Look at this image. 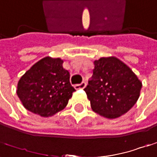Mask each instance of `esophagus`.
Wrapping results in <instances>:
<instances>
[{"instance_id":"1","label":"esophagus","mask_w":157,"mask_h":157,"mask_svg":"<svg viewBox=\"0 0 157 157\" xmlns=\"http://www.w3.org/2000/svg\"><path fill=\"white\" fill-rule=\"evenodd\" d=\"M86 85H87V83H86L85 81H83V82H81L80 84H76V85H75V89H76V90L84 89V88L86 87Z\"/></svg>"}]
</instances>
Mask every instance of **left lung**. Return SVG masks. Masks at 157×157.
<instances>
[{
	"label": "left lung",
	"mask_w": 157,
	"mask_h": 157,
	"mask_svg": "<svg viewBox=\"0 0 157 157\" xmlns=\"http://www.w3.org/2000/svg\"><path fill=\"white\" fill-rule=\"evenodd\" d=\"M142 82L133 71L117 57L94 61V69L84 89L91 109L106 118L126 114L137 102Z\"/></svg>",
	"instance_id": "1"
}]
</instances>
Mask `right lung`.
I'll use <instances>...</instances> for the list:
<instances>
[{"mask_svg":"<svg viewBox=\"0 0 157 157\" xmlns=\"http://www.w3.org/2000/svg\"><path fill=\"white\" fill-rule=\"evenodd\" d=\"M63 63L60 58L44 57L20 78L16 93L27 110L48 117L67 106L76 90Z\"/></svg>","mask_w":157,"mask_h":157,"instance_id":"obj_1","label":"right lung"}]
</instances>
